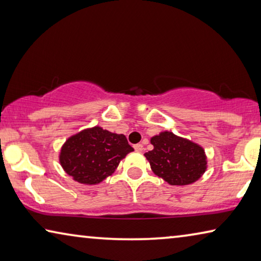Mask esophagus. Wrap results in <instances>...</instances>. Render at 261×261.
I'll use <instances>...</instances> for the list:
<instances>
[{
    "label": "esophagus",
    "mask_w": 261,
    "mask_h": 261,
    "mask_svg": "<svg viewBox=\"0 0 261 261\" xmlns=\"http://www.w3.org/2000/svg\"><path fill=\"white\" fill-rule=\"evenodd\" d=\"M134 148L136 149L137 152H143V149H144V146L141 144H136L135 146H134Z\"/></svg>",
    "instance_id": "esophagus-1"
}]
</instances>
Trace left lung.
Instances as JSON below:
<instances>
[{
	"instance_id": "1",
	"label": "left lung",
	"mask_w": 261,
	"mask_h": 261,
	"mask_svg": "<svg viewBox=\"0 0 261 261\" xmlns=\"http://www.w3.org/2000/svg\"><path fill=\"white\" fill-rule=\"evenodd\" d=\"M152 151L145 153L153 173L170 185H189L207 169V156L200 145L170 131L151 138Z\"/></svg>"
}]
</instances>
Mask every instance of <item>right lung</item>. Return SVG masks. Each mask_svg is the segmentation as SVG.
<instances>
[{
	"label": "right lung",
	"mask_w": 261,
	"mask_h": 261,
	"mask_svg": "<svg viewBox=\"0 0 261 261\" xmlns=\"http://www.w3.org/2000/svg\"><path fill=\"white\" fill-rule=\"evenodd\" d=\"M134 151L126 137L101 126L84 129L65 140L59 160L63 170L78 183L99 184Z\"/></svg>",
	"instance_id": "right-lung-1"
}]
</instances>
